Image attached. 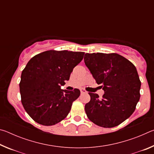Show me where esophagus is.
<instances>
[{
    "label": "esophagus",
    "instance_id": "34e87169",
    "mask_svg": "<svg viewBox=\"0 0 154 154\" xmlns=\"http://www.w3.org/2000/svg\"><path fill=\"white\" fill-rule=\"evenodd\" d=\"M80 91H81V93H82V94L87 93V91L85 90H84V89H81V90H80Z\"/></svg>",
    "mask_w": 154,
    "mask_h": 154
}]
</instances>
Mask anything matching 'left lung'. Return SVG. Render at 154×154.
I'll use <instances>...</instances> for the list:
<instances>
[{
  "instance_id": "left-lung-1",
  "label": "left lung",
  "mask_w": 154,
  "mask_h": 154,
  "mask_svg": "<svg viewBox=\"0 0 154 154\" xmlns=\"http://www.w3.org/2000/svg\"><path fill=\"white\" fill-rule=\"evenodd\" d=\"M84 62L105 94L89 92L85 105L88 119L97 126L113 128L133 113L140 99V81L134 65L118 54H85Z\"/></svg>"
}]
</instances>
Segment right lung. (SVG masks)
Here are the masks:
<instances>
[{
    "label": "right lung",
    "mask_w": 154,
    "mask_h": 154,
    "mask_svg": "<svg viewBox=\"0 0 154 154\" xmlns=\"http://www.w3.org/2000/svg\"><path fill=\"white\" fill-rule=\"evenodd\" d=\"M84 52L49 50L35 56L22 71L21 101L34 121L43 126L56 124L66 118L80 90H62Z\"/></svg>",
    "instance_id": "right-lung-1"
}]
</instances>
